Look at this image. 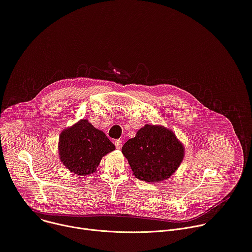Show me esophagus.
I'll list each match as a JSON object with an SVG mask.
<instances>
[{"label":"esophagus","instance_id":"esophagus-1","mask_svg":"<svg viewBox=\"0 0 252 252\" xmlns=\"http://www.w3.org/2000/svg\"><path fill=\"white\" fill-rule=\"evenodd\" d=\"M115 146L117 149H121L122 148V141L120 140V139H118V140L115 141Z\"/></svg>","mask_w":252,"mask_h":252}]
</instances>
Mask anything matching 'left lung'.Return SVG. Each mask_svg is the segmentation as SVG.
Segmentation results:
<instances>
[{
	"mask_svg": "<svg viewBox=\"0 0 252 252\" xmlns=\"http://www.w3.org/2000/svg\"><path fill=\"white\" fill-rule=\"evenodd\" d=\"M122 153L136 178L159 182L170 178L178 169L185 149L172 130L146 124L123 145Z\"/></svg>",
	"mask_w": 252,
	"mask_h": 252,
	"instance_id": "1",
	"label": "left lung"
}]
</instances>
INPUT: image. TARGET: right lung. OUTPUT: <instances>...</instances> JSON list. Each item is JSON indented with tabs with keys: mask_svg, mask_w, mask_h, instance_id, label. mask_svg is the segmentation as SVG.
<instances>
[{
	"mask_svg": "<svg viewBox=\"0 0 252 252\" xmlns=\"http://www.w3.org/2000/svg\"><path fill=\"white\" fill-rule=\"evenodd\" d=\"M113 150L115 145L105 133L87 119L64 129L59 137L60 160L67 169L79 176L94 173L102 157Z\"/></svg>",
	"mask_w": 252,
	"mask_h": 252,
	"instance_id": "1",
	"label": "right lung"
}]
</instances>
